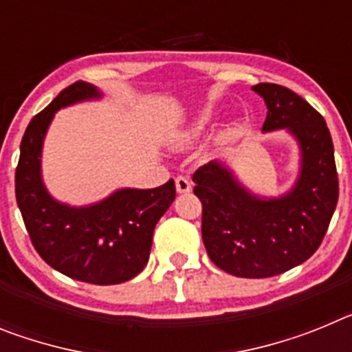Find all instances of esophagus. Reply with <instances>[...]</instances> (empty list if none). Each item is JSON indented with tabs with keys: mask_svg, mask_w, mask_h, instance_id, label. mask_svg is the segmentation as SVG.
I'll use <instances>...</instances> for the list:
<instances>
[{
	"mask_svg": "<svg viewBox=\"0 0 352 352\" xmlns=\"http://www.w3.org/2000/svg\"><path fill=\"white\" fill-rule=\"evenodd\" d=\"M174 185H176V190H178L179 194H186V192L192 190L190 179L185 178V176H176V178H174Z\"/></svg>",
	"mask_w": 352,
	"mask_h": 352,
	"instance_id": "esophagus-1",
	"label": "esophagus"
}]
</instances>
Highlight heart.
<instances>
[{"label":"heart","instance_id":"heart-1","mask_svg":"<svg viewBox=\"0 0 352 352\" xmlns=\"http://www.w3.org/2000/svg\"><path fill=\"white\" fill-rule=\"evenodd\" d=\"M208 120H210V114H208V113L203 114V118H201V120L197 121V126H195V129H194V133H197L199 130L203 129V126L206 125V121H208Z\"/></svg>","mask_w":352,"mask_h":352}]
</instances>
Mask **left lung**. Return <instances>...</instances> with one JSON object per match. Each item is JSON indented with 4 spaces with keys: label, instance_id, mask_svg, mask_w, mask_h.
<instances>
[{
    "label": "left lung",
    "instance_id": "8db88e82",
    "mask_svg": "<svg viewBox=\"0 0 352 352\" xmlns=\"http://www.w3.org/2000/svg\"><path fill=\"white\" fill-rule=\"evenodd\" d=\"M266 102L263 130L287 129L300 141L303 164L296 186L280 199L248 194L231 173L210 162L194 173L203 204V241L220 270L243 278H268L305 263L322 243L338 201L333 141L326 121L285 86H254Z\"/></svg>",
    "mask_w": 352,
    "mask_h": 352
}]
</instances>
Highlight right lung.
<instances>
[{"instance_id": "right-lung-1", "label": "right lung", "mask_w": 352, "mask_h": 352, "mask_svg": "<svg viewBox=\"0 0 352 352\" xmlns=\"http://www.w3.org/2000/svg\"><path fill=\"white\" fill-rule=\"evenodd\" d=\"M98 96L82 80L70 84L30 121L15 167V197L31 243L51 268L96 285L126 282L144 270L153 231L176 197L174 182L149 190L123 188L100 204L68 208L56 203L40 178V151L60 107Z\"/></svg>"}]
</instances>
